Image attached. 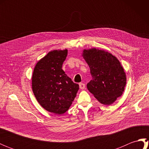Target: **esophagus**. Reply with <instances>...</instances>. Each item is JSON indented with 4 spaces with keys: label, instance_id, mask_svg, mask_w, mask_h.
<instances>
[{
    "label": "esophagus",
    "instance_id": "34e87169",
    "mask_svg": "<svg viewBox=\"0 0 149 149\" xmlns=\"http://www.w3.org/2000/svg\"><path fill=\"white\" fill-rule=\"evenodd\" d=\"M79 88L81 90H84L85 88V84L84 83H79Z\"/></svg>",
    "mask_w": 149,
    "mask_h": 149
}]
</instances>
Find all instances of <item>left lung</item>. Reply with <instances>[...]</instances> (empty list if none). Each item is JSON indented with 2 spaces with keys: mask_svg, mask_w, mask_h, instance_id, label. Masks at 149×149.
Returning a JSON list of instances; mask_svg holds the SVG:
<instances>
[{
  "mask_svg": "<svg viewBox=\"0 0 149 149\" xmlns=\"http://www.w3.org/2000/svg\"><path fill=\"white\" fill-rule=\"evenodd\" d=\"M83 56L90 68L92 79L87 88L104 105H110L124 91L126 75L115 56L96 49L84 50Z\"/></svg>",
  "mask_w": 149,
  "mask_h": 149,
  "instance_id": "left-lung-1",
  "label": "left lung"
}]
</instances>
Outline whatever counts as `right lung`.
Instances as JSON below:
<instances>
[{
    "mask_svg": "<svg viewBox=\"0 0 149 149\" xmlns=\"http://www.w3.org/2000/svg\"><path fill=\"white\" fill-rule=\"evenodd\" d=\"M68 50L49 52L37 63L32 77V88L39 104L49 112L65 113L72 105L79 90L63 70Z\"/></svg>",
    "mask_w": 149,
    "mask_h": 149,
    "instance_id": "1",
    "label": "right lung"
}]
</instances>
